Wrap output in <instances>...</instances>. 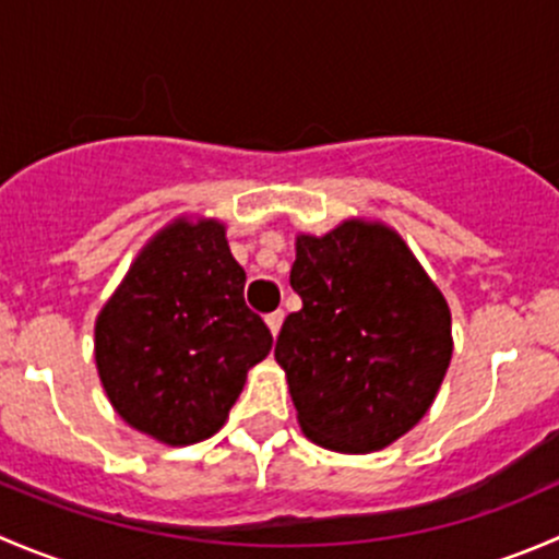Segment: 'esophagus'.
Masks as SVG:
<instances>
[{"label": "esophagus", "mask_w": 559, "mask_h": 559, "mask_svg": "<svg viewBox=\"0 0 559 559\" xmlns=\"http://www.w3.org/2000/svg\"><path fill=\"white\" fill-rule=\"evenodd\" d=\"M264 321H267L270 332H273V337H275L281 332V324H284V311H273Z\"/></svg>", "instance_id": "esophagus-1"}]
</instances>
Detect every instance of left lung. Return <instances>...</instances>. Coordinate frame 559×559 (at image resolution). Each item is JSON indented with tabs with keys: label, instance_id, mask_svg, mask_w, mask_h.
Wrapping results in <instances>:
<instances>
[{
	"label": "left lung",
	"instance_id": "obj_1",
	"mask_svg": "<svg viewBox=\"0 0 559 559\" xmlns=\"http://www.w3.org/2000/svg\"><path fill=\"white\" fill-rule=\"evenodd\" d=\"M302 308L275 343L308 441L381 452L419 425L452 362V311L405 240L370 218L295 238Z\"/></svg>",
	"mask_w": 559,
	"mask_h": 559
}]
</instances>
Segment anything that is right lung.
Listing matches in <instances>:
<instances>
[{"label": "right lung", "instance_id": "obj_1", "mask_svg": "<svg viewBox=\"0 0 559 559\" xmlns=\"http://www.w3.org/2000/svg\"><path fill=\"white\" fill-rule=\"evenodd\" d=\"M218 218L178 216L148 240L94 324L112 411L165 447H191L227 421L273 335L243 300Z\"/></svg>", "mask_w": 559, "mask_h": 559}]
</instances>
